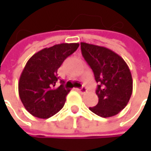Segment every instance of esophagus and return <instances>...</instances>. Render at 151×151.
Returning <instances> with one entry per match:
<instances>
[{
	"mask_svg": "<svg viewBox=\"0 0 151 151\" xmlns=\"http://www.w3.org/2000/svg\"><path fill=\"white\" fill-rule=\"evenodd\" d=\"M77 91H78V93H86L87 92V90H86V87H82V88H80V89H77Z\"/></svg>",
	"mask_w": 151,
	"mask_h": 151,
	"instance_id": "obj_1",
	"label": "esophagus"
}]
</instances>
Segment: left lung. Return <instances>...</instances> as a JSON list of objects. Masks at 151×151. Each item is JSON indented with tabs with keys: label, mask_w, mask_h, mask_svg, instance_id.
I'll list each match as a JSON object with an SVG mask.
<instances>
[{
	"label": "left lung",
	"mask_w": 151,
	"mask_h": 151,
	"mask_svg": "<svg viewBox=\"0 0 151 151\" xmlns=\"http://www.w3.org/2000/svg\"><path fill=\"white\" fill-rule=\"evenodd\" d=\"M82 55L92 68L99 84L96 94L99 102L89 109L101 117L119 114L129 101L133 79L124 59L114 51L103 47L80 43Z\"/></svg>",
	"instance_id": "8db88e82"
}]
</instances>
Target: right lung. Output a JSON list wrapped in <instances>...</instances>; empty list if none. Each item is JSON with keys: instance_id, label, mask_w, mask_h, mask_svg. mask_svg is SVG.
Segmentation results:
<instances>
[{"instance_id": "add662e5", "label": "right lung", "mask_w": 151, "mask_h": 151, "mask_svg": "<svg viewBox=\"0 0 151 151\" xmlns=\"http://www.w3.org/2000/svg\"><path fill=\"white\" fill-rule=\"evenodd\" d=\"M78 46V43L56 45L39 50L28 60L19 78L18 92L30 114L47 119L63 108L70 89L63 86V80L55 87L59 78L58 69Z\"/></svg>"}]
</instances>
